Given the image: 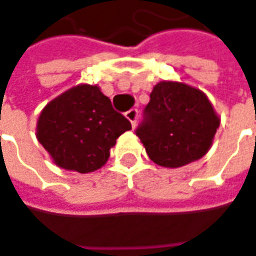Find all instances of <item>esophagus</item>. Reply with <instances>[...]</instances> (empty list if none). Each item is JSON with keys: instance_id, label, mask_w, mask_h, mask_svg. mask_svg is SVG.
<instances>
[{"instance_id": "1", "label": "esophagus", "mask_w": 256, "mask_h": 256, "mask_svg": "<svg viewBox=\"0 0 256 256\" xmlns=\"http://www.w3.org/2000/svg\"><path fill=\"white\" fill-rule=\"evenodd\" d=\"M126 118L132 123V128H136V122H138V110H128L126 113Z\"/></svg>"}]
</instances>
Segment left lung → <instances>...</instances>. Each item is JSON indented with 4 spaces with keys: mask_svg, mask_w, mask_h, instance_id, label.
<instances>
[{
    "mask_svg": "<svg viewBox=\"0 0 256 256\" xmlns=\"http://www.w3.org/2000/svg\"><path fill=\"white\" fill-rule=\"evenodd\" d=\"M220 117L196 86L160 81L144 108L136 134L148 156L164 168H180L203 158L212 148Z\"/></svg>",
    "mask_w": 256,
    "mask_h": 256,
    "instance_id": "left-lung-1",
    "label": "left lung"
}]
</instances>
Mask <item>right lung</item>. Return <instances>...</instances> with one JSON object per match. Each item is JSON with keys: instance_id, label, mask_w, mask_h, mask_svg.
I'll use <instances>...</instances> for the list:
<instances>
[{"instance_id": "1", "label": "right lung", "mask_w": 256, "mask_h": 256, "mask_svg": "<svg viewBox=\"0 0 256 256\" xmlns=\"http://www.w3.org/2000/svg\"><path fill=\"white\" fill-rule=\"evenodd\" d=\"M130 128L98 85L80 84L46 104L36 138L59 168L88 174L106 165L118 136Z\"/></svg>"}]
</instances>
